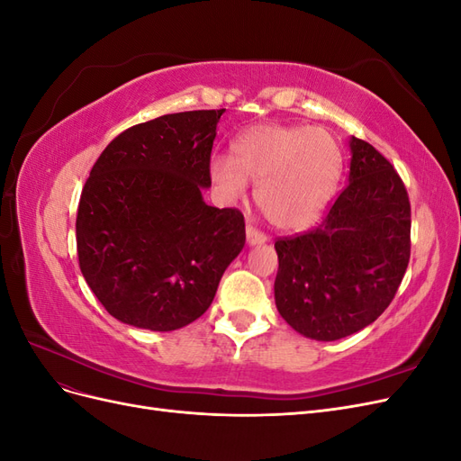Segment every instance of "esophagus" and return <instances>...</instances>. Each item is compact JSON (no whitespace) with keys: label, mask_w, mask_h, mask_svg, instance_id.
Here are the masks:
<instances>
[{"label":"esophagus","mask_w":461,"mask_h":461,"mask_svg":"<svg viewBox=\"0 0 461 461\" xmlns=\"http://www.w3.org/2000/svg\"><path fill=\"white\" fill-rule=\"evenodd\" d=\"M246 240H248L249 246H261V244L267 242V236L259 232L258 229H254V227H248L246 229Z\"/></svg>","instance_id":"esophagus-1"}]
</instances>
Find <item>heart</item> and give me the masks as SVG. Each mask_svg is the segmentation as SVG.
I'll return each instance as SVG.
<instances>
[{
  "label": "heart",
  "instance_id": "1",
  "mask_svg": "<svg viewBox=\"0 0 461 461\" xmlns=\"http://www.w3.org/2000/svg\"><path fill=\"white\" fill-rule=\"evenodd\" d=\"M342 173V149L325 129L256 124L232 142V156L209 163L212 183L227 200H240L254 180V198L269 225L298 230L312 225Z\"/></svg>",
  "mask_w": 461,
  "mask_h": 461
}]
</instances>
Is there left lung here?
<instances>
[{"instance_id":"left-lung-1","label":"left lung","mask_w":461,"mask_h":461,"mask_svg":"<svg viewBox=\"0 0 461 461\" xmlns=\"http://www.w3.org/2000/svg\"><path fill=\"white\" fill-rule=\"evenodd\" d=\"M348 185L313 230L275 242V303L302 337L366 329L393 302L410 261L406 186L371 144L350 138Z\"/></svg>"}]
</instances>
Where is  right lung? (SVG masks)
<instances>
[{"label": "right lung", "mask_w": 461, "mask_h": 461, "mask_svg": "<svg viewBox=\"0 0 461 461\" xmlns=\"http://www.w3.org/2000/svg\"><path fill=\"white\" fill-rule=\"evenodd\" d=\"M225 109L136 124L102 151L82 190L77 252L86 285L124 325L169 332L212 305L242 252L244 217L212 207L209 158Z\"/></svg>", "instance_id": "1"}]
</instances>
